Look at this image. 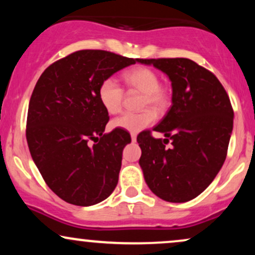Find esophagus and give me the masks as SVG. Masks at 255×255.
<instances>
[{
    "label": "esophagus",
    "instance_id": "34e87169",
    "mask_svg": "<svg viewBox=\"0 0 255 255\" xmlns=\"http://www.w3.org/2000/svg\"><path fill=\"white\" fill-rule=\"evenodd\" d=\"M130 137H131V141H136V134H134V133H131V135H130Z\"/></svg>",
    "mask_w": 255,
    "mask_h": 255
}]
</instances>
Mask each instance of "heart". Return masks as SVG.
Instances as JSON below:
<instances>
[{
  "label": "heart",
  "instance_id": "obj_1",
  "mask_svg": "<svg viewBox=\"0 0 255 255\" xmlns=\"http://www.w3.org/2000/svg\"><path fill=\"white\" fill-rule=\"evenodd\" d=\"M124 81L129 90L144 93L141 108H151L156 113H163L168 108L170 97L164 87L160 86L159 75L147 67H135L124 74ZM124 89L113 78L104 79L98 87V99L102 107L110 115L119 114L124 103ZM156 121L152 110H145L139 114L126 113L111 122V127L124 129L130 133L145 129Z\"/></svg>",
  "mask_w": 255,
  "mask_h": 255
}]
</instances>
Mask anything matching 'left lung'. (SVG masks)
Segmentation results:
<instances>
[{
	"instance_id": "1",
	"label": "left lung",
	"mask_w": 255,
	"mask_h": 255,
	"mask_svg": "<svg viewBox=\"0 0 255 255\" xmlns=\"http://www.w3.org/2000/svg\"><path fill=\"white\" fill-rule=\"evenodd\" d=\"M165 73L171 81V107L153 130L140 133L139 164L146 183L169 203H186L203 193L221 170L234 110L216 75L189 58H140ZM171 142L169 146L167 144Z\"/></svg>"
}]
</instances>
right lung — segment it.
I'll list each match as a JSON object with an SVG mask.
<instances>
[{
	"label": "right lung",
	"mask_w": 255,
	"mask_h": 255,
	"mask_svg": "<svg viewBox=\"0 0 255 255\" xmlns=\"http://www.w3.org/2000/svg\"><path fill=\"white\" fill-rule=\"evenodd\" d=\"M140 58L79 50L40 75L28 104L26 139L32 159L57 197L78 206L107 199L119 182L128 131L104 133L109 115L98 99L104 79Z\"/></svg>",
	"instance_id": "obj_1"
}]
</instances>
